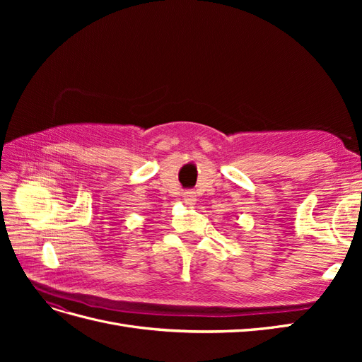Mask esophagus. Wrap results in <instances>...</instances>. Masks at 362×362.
I'll use <instances>...</instances> for the list:
<instances>
[{"instance_id": "obj_1", "label": "esophagus", "mask_w": 362, "mask_h": 362, "mask_svg": "<svg viewBox=\"0 0 362 362\" xmlns=\"http://www.w3.org/2000/svg\"><path fill=\"white\" fill-rule=\"evenodd\" d=\"M182 199L185 204H193L196 201V194H194V192L185 190V192H182Z\"/></svg>"}]
</instances>
